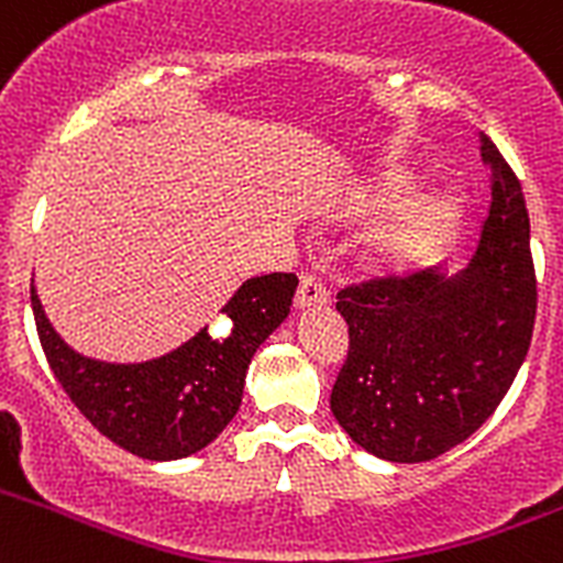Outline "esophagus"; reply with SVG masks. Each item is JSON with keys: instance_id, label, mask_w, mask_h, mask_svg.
<instances>
[{"instance_id": "34e87169", "label": "esophagus", "mask_w": 563, "mask_h": 563, "mask_svg": "<svg viewBox=\"0 0 563 563\" xmlns=\"http://www.w3.org/2000/svg\"><path fill=\"white\" fill-rule=\"evenodd\" d=\"M327 299H330V294H327L324 283H321L319 277H316V275H302V277H299L297 297H294V305H297L299 310L316 308V305H324Z\"/></svg>"}]
</instances>
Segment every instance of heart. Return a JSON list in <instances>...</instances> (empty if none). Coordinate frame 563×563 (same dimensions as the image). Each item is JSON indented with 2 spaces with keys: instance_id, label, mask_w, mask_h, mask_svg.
<instances>
[{
  "instance_id": "1",
  "label": "heart",
  "mask_w": 563,
  "mask_h": 563,
  "mask_svg": "<svg viewBox=\"0 0 563 563\" xmlns=\"http://www.w3.org/2000/svg\"><path fill=\"white\" fill-rule=\"evenodd\" d=\"M393 192L376 195V198L365 200V211H382L390 206ZM451 217V203L445 198H427L420 203L407 206L398 214H393L374 236L365 244V258L368 264L379 266V269H401V266L412 264L420 255L427 253L434 242H438L440 231L445 228Z\"/></svg>"
}]
</instances>
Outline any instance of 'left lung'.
Wrapping results in <instances>:
<instances>
[{"mask_svg":"<svg viewBox=\"0 0 563 563\" xmlns=\"http://www.w3.org/2000/svg\"><path fill=\"white\" fill-rule=\"evenodd\" d=\"M489 214L467 269L385 275L338 291L349 352L330 409L343 432L387 462H429L465 443L515 382L537 319L526 198L482 134Z\"/></svg>","mask_w":563,"mask_h":563,"instance_id":"obj_1","label":"left lung"}]
</instances>
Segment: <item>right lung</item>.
<instances>
[{
  "label": "right lung",
  "instance_id": "obj_1",
  "mask_svg": "<svg viewBox=\"0 0 563 563\" xmlns=\"http://www.w3.org/2000/svg\"><path fill=\"white\" fill-rule=\"evenodd\" d=\"M297 275L250 277L228 299V327H209L145 363H103L74 352L48 324L32 286L37 338L54 376L92 427L143 460H181L206 449L239 412L255 349L291 310Z\"/></svg>",
  "mask_w": 563,
  "mask_h": 563
}]
</instances>
